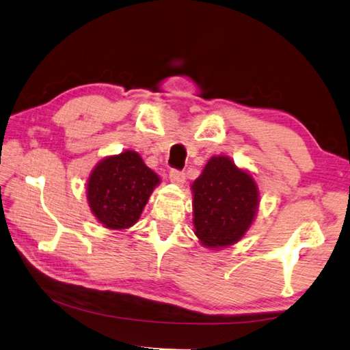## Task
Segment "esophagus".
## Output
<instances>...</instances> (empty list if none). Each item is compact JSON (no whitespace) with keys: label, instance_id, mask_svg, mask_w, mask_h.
I'll use <instances>...</instances> for the list:
<instances>
[{"label":"esophagus","instance_id":"1","mask_svg":"<svg viewBox=\"0 0 350 350\" xmlns=\"http://www.w3.org/2000/svg\"><path fill=\"white\" fill-rule=\"evenodd\" d=\"M170 180L176 183V185H182L183 180H185V173L179 170H171L170 171Z\"/></svg>","mask_w":350,"mask_h":350}]
</instances>
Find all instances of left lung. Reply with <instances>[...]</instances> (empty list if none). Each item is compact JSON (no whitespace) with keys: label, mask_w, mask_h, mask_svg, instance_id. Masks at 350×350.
Returning <instances> with one entry per match:
<instances>
[{"label":"left lung","mask_w":350,"mask_h":350,"mask_svg":"<svg viewBox=\"0 0 350 350\" xmlns=\"http://www.w3.org/2000/svg\"><path fill=\"white\" fill-rule=\"evenodd\" d=\"M194 234L206 247L237 243L258 211V187L251 173L228 156H213L191 185Z\"/></svg>","instance_id":"left-lung-1"}]
</instances>
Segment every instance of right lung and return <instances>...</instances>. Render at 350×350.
Listing matches in <instances>:
<instances>
[{
	"label": "right lung",
	"mask_w": 350,
	"mask_h": 350,
	"mask_svg": "<svg viewBox=\"0 0 350 350\" xmlns=\"http://www.w3.org/2000/svg\"><path fill=\"white\" fill-rule=\"evenodd\" d=\"M161 183L153 170L133 150L107 156L96 163L87 180L92 214L109 230H129L141 217L153 189Z\"/></svg>",
	"instance_id": "add662e5"
}]
</instances>
